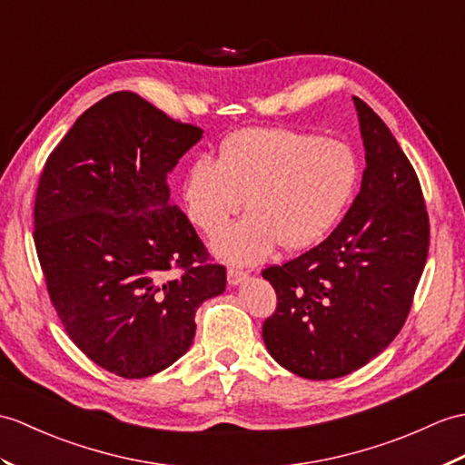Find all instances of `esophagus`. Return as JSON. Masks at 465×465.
Instances as JSON below:
<instances>
[{
    "instance_id": "obj_1",
    "label": "esophagus",
    "mask_w": 465,
    "mask_h": 465,
    "mask_svg": "<svg viewBox=\"0 0 465 465\" xmlns=\"http://www.w3.org/2000/svg\"><path fill=\"white\" fill-rule=\"evenodd\" d=\"M247 279H250V273L240 272V269H228V283H230L232 287H237V285L245 283Z\"/></svg>"
}]
</instances>
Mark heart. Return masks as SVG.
<instances>
[{"label":"heart","mask_w":465,"mask_h":465,"mask_svg":"<svg viewBox=\"0 0 465 465\" xmlns=\"http://www.w3.org/2000/svg\"><path fill=\"white\" fill-rule=\"evenodd\" d=\"M361 182L354 148L337 138L247 128L220 146L218 160L202 156L182 180L192 225L215 233L242 207L252 212L212 240V252L235 265L263 262L277 243L305 250L319 243L347 212Z\"/></svg>","instance_id":"heart-1"}]
</instances>
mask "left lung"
<instances>
[{
  "instance_id": "8db88e82",
  "label": "left lung",
  "mask_w": 465,
  "mask_h": 465,
  "mask_svg": "<svg viewBox=\"0 0 465 465\" xmlns=\"http://www.w3.org/2000/svg\"><path fill=\"white\" fill-rule=\"evenodd\" d=\"M352 101L366 160L359 196L325 242L263 272L277 293L263 322L265 347L309 381L351 374L394 341L428 257L416 172L382 118L359 96Z\"/></svg>"
}]
</instances>
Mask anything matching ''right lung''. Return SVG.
Instances as JSON below:
<instances>
[{
  "label": "right lung",
  "mask_w": 465,
  "mask_h": 465,
  "mask_svg": "<svg viewBox=\"0 0 465 465\" xmlns=\"http://www.w3.org/2000/svg\"><path fill=\"white\" fill-rule=\"evenodd\" d=\"M202 134L121 91L84 111L43 168L34 240L53 307L73 342L123 379L174 364L196 309L225 291V267L206 263L170 206L168 174Z\"/></svg>",
  "instance_id": "right-lung-1"
}]
</instances>
